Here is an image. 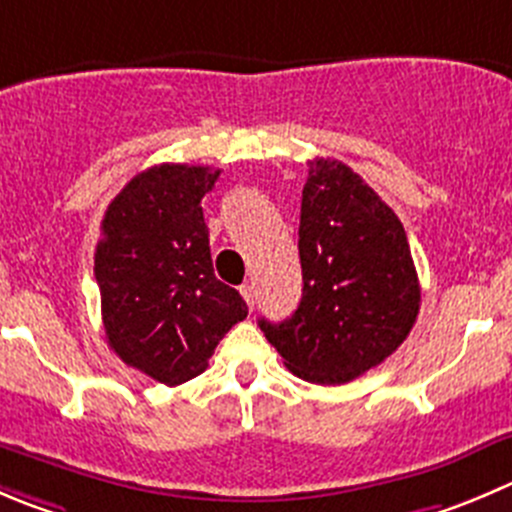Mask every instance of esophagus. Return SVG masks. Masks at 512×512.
Listing matches in <instances>:
<instances>
[{
	"mask_svg": "<svg viewBox=\"0 0 512 512\" xmlns=\"http://www.w3.org/2000/svg\"><path fill=\"white\" fill-rule=\"evenodd\" d=\"M240 292H242V297H245V302H247V307H255V300H257V290H255V285H252V282H245V285L240 287Z\"/></svg>",
	"mask_w": 512,
	"mask_h": 512,
	"instance_id": "esophagus-1",
	"label": "esophagus"
}]
</instances>
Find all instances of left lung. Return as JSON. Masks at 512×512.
<instances>
[{"label":"left lung","mask_w":512,"mask_h":512,"mask_svg":"<svg viewBox=\"0 0 512 512\" xmlns=\"http://www.w3.org/2000/svg\"><path fill=\"white\" fill-rule=\"evenodd\" d=\"M302 300L260 327L285 367L342 385L393 355L415 325L420 282L393 210L337 160L310 162L300 207Z\"/></svg>","instance_id":"obj_1"}]
</instances>
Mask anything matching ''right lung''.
I'll return each mask as SVG.
<instances>
[{"instance_id": "right-lung-1", "label": "right lung", "mask_w": 512, "mask_h": 512, "mask_svg": "<svg viewBox=\"0 0 512 512\" xmlns=\"http://www.w3.org/2000/svg\"><path fill=\"white\" fill-rule=\"evenodd\" d=\"M220 170L155 165L109 202L94 277L107 342L124 365L170 388L205 372L217 342L247 317L215 277L202 197Z\"/></svg>"}]
</instances>
